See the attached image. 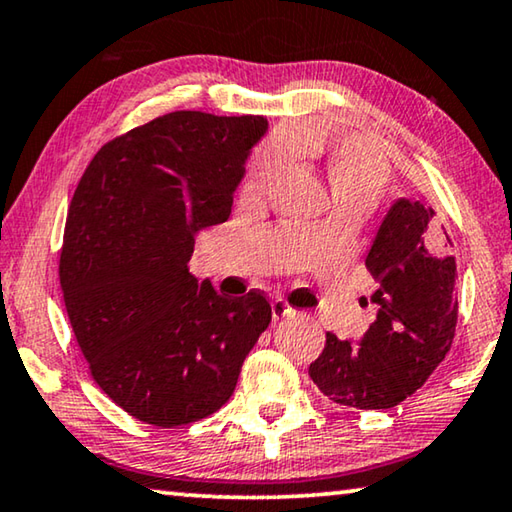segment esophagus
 Instances as JSON below:
<instances>
[{
  "instance_id": "1",
  "label": "esophagus",
  "mask_w": 512,
  "mask_h": 512,
  "mask_svg": "<svg viewBox=\"0 0 512 512\" xmlns=\"http://www.w3.org/2000/svg\"><path fill=\"white\" fill-rule=\"evenodd\" d=\"M288 313H293V309H290V304L286 300H281V297H277V300L272 302V318L274 320H281V318H286Z\"/></svg>"
}]
</instances>
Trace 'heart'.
Returning a JSON list of instances; mask_svg holds the SVG:
<instances>
[{"instance_id": "b5f03b06", "label": "heart", "mask_w": 512, "mask_h": 512, "mask_svg": "<svg viewBox=\"0 0 512 512\" xmlns=\"http://www.w3.org/2000/svg\"><path fill=\"white\" fill-rule=\"evenodd\" d=\"M322 157L325 174L332 187L336 208H359L368 212L389 183V162L373 146L355 137H313L297 139ZM286 146L270 144L251 157L242 192L263 194L286 164Z\"/></svg>"}]
</instances>
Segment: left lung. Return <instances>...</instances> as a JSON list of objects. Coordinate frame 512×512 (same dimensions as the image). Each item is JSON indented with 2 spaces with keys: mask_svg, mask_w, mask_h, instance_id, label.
Here are the masks:
<instances>
[{
  "mask_svg": "<svg viewBox=\"0 0 512 512\" xmlns=\"http://www.w3.org/2000/svg\"><path fill=\"white\" fill-rule=\"evenodd\" d=\"M453 242L421 201L398 199L366 256L377 318L359 343L327 332L309 366L336 405L389 410L423 387L451 350L458 322Z\"/></svg>",
  "mask_w": 512,
  "mask_h": 512,
  "instance_id": "left-lung-1",
  "label": "left lung"
}]
</instances>
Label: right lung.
Returning <instances> with one entry per match:
<instances>
[{"instance_id": "add662e5", "label": "right lung", "mask_w": 512, "mask_h": 512, "mask_svg": "<svg viewBox=\"0 0 512 512\" xmlns=\"http://www.w3.org/2000/svg\"><path fill=\"white\" fill-rule=\"evenodd\" d=\"M263 116L171 112L107 141L68 208L59 281L93 380L157 428L233 396L272 320L263 293L224 297L190 272L194 235L231 215Z\"/></svg>"}]
</instances>
